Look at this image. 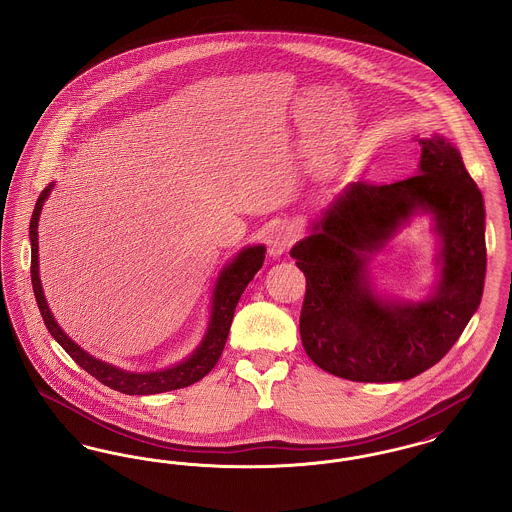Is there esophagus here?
<instances>
[{
	"instance_id": "esophagus-1",
	"label": "esophagus",
	"mask_w": 512,
	"mask_h": 512,
	"mask_svg": "<svg viewBox=\"0 0 512 512\" xmlns=\"http://www.w3.org/2000/svg\"><path fill=\"white\" fill-rule=\"evenodd\" d=\"M293 242H295V234L292 230L286 228V226H278L268 234V253L278 257V255L286 253L292 247Z\"/></svg>"
}]
</instances>
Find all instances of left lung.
<instances>
[{"label": "left lung", "mask_w": 512, "mask_h": 512, "mask_svg": "<svg viewBox=\"0 0 512 512\" xmlns=\"http://www.w3.org/2000/svg\"><path fill=\"white\" fill-rule=\"evenodd\" d=\"M418 174L393 184H349L293 245L307 280L299 332L309 359L353 382H401L439 363L476 313L486 278L484 197L443 136L418 140ZM422 210L442 240V274L420 304L382 300L367 261Z\"/></svg>", "instance_id": "left-lung-1"}]
</instances>
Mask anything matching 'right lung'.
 <instances>
[{"label": "right lung", "instance_id": "add662e5", "mask_svg": "<svg viewBox=\"0 0 512 512\" xmlns=\"http://www.w3.org/2000/svg\"><path fill=\"white\" fill-rule=\"evenodd\" d=\"M53 190V182L38 195V201L32 211L30 219V245H32V257H30V276H32V290L36 295V303L40 307L42 318L48 326L49 334L55 341L73 357L78 365L82 366L88 374H92L103 386L111 390L121 391L126 395H153L163 391L180 390L188 388L201 380L205 374L213 370V366L219 363L224 343L228 340L230 324L234 318L236 305L242 297L247 284L253 280V276L263 267L265 261V245H251L242 249L236 259L220 270L219 280L213 292V309H211V322L207 328V334L194 353L178 363V365L157 370V372H128L117 366L107 365L80 349L55 322V318L49 311L44 290L40 284V272H38V220L42 213V205L48 199Z\"/></svg>", "mask_w": 512, "mask_h": 512}]
</instances>
